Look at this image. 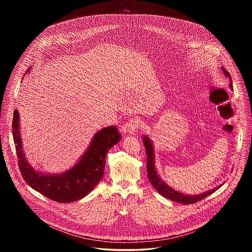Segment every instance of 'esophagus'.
<instances>
[{"mask_svg":"<svg viewBox=\"0 0 252 252\" xmlns=\"http://www.w3.org/2000/svg\"><path fill=\"white\" fill-rule=\"evenodd\" d=\"M139 127H140V121L137 118H132L124 126V131L134 134L137 132Z\"/></svg>","mask_w":252,"mask_h":252,"instance_id":"34e87169","label":"esophagus"}]
</instances>
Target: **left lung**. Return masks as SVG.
<instances>
[{
  "label": "left lung",
  "instance_id": "1",
  "mask_svg": "<svg viewBox=\"0 0 252 252\" xmlns=\"http://www.w3.org/2000/svg\"><path fill=\"white\" fill-rule=\"evenodd\" d=\"M222 70L229 78V87L232 89V81H231V77H230L229 73L224 68H222ZM144 145L145 147V151H146V156H147L146 169H147L148 180L151 182V184L153 185V187L156 189L158 192H159L161 195L165 196L166 198H169L170 200H173V201H176V202H179V203L187 204V205L195 203L197 201L202 200L205 197L210 195L211 193L216 192V190L220 187V186H218L213 190H210V191L204 192V193H200L198 195H186V194H183V193L178 192V191H175L174 189L169 187L166 183H164L162 180L158 178V176L157 174L156 169H155V165H154L153 145L151 144V141L145 136L144 137Z\"/></svg>",
  "mask_w": 252,
  "mask_h": 252
}]
</instances>
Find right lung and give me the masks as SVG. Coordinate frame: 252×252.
Wrapping results in <instances>:
<instances>
[{
  "instance_id": "right-lung-1",
  "label": "right lung",
  "mask_w": 252,
  "mask_h": 252,
  "mask_svg": "<svg viewBox=\"0 0 252 252\" xmlns=\"http://www.w3.org/2000/svg\"><path fill=\"white\" fill-rule=\"evenodd\" d=\"M12 133L21 174L31 186L51 200L69 203L83 198L103 178L108 150L120 141L116 126H108L97 132L93 142L77 164L60 175H44L31 167L23 152L19 128V113L14 111Z\"/></svg>"
}]
</instances>
